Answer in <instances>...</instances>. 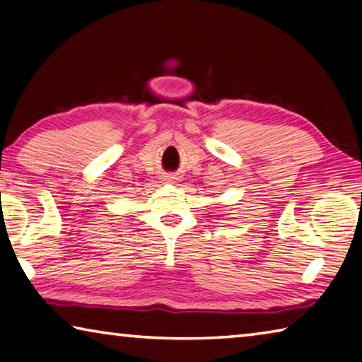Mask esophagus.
Masks as SVG:
<instances>
[{
    "label": "esophagus",
    "instance_id": "1",
    "mask_svg": "<svg viewBox=\"0 0 362 362\" xmlns=\"http://www.w3.org/2000/svg\"><path fill=\"white\" fill-rule=\"evenodd\" d=\"M170 179H173V177H170Z\"/></svg>",
    "mask_w": 362,
    "mask_h": 362
}]
</instances>
